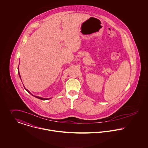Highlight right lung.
<instances>
[{"instance_id": "obj_1", "label": "right lung", "mask_w": 148, "mask_h": 148, "mask_svg": "<svg viewBox=\"0 0 148 148\" xmlns=\"http://www.w3.org/2000/svg\"><path fill=\"white\" fill-rule=\"evenodd\" d=\"M17 71H18V75H19V77H20V78L21 79V76H20V73H19V70H18V68H17ZM24 88H25V89L30 94H31L32 96L33 97H34L35 98H36L40 99H41V100H48V99H50L51 98H41V97H37V96H34V95H33V94H32L31 93V92L29 91V90H28L25 87H24Z\"/></svg>"}]
</instances>
